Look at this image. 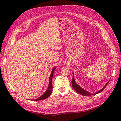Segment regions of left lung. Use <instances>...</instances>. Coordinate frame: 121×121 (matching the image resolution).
I'll list each match as a JSON object with an SVG mask.
<instances>
[{"label": "left lung", "instance_id": "obj_1", "mask_svg": "<svg viewBox=\"0 0 121 121\" xmlns=\"http://www.w3.org/2000/svg\"><path fill=\"white\" fill-rule=\"evenodd\" d=\"M109 82H108V83L106 84V85L104 86V88H102V89H101V90H100V91H99L97 92H96V94L100 93V92H101L102 91H103L104 90V89L106 88V87L107 86V85L108 84ZM72 87H73V89L75 90V91L76 92H78V93L82 95H83V96H91V95H93V94H91V93H90V92H89L88 91H86L85 90H84L82 88H81V87L79 86V85H78V84H76V83H75V80H74V75H73V79H72Z\"/></svg>", "mask_w": 121, "mask_h": 121}]
</instances>
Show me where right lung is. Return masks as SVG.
I'll return each instance as SVG.
<instances>
[{
    "label": "right lung",
    "instance_id": "add662e5",
    "mask_svg": "<svg viewBox=\"0 0 121 121\" xmlns=\"http://www.w3.org/2000/svg\"><path fill=\"white\" fill-rule=\"evenodd\" d=\"M56 69V67L52 69V72H51V74L50 76V78H49V86L48 87L47 91H46L45 92L44 94H43L40 97H39V98H38L37 99H34V100H33L38 101V100H41L45 99L46 98H47L48 97H49V96L51 94V92H52V77H53L54 71H55Z\"/></svg>",
    "mask_w": 121,
    "mask_h": 121
}]
</instances>
